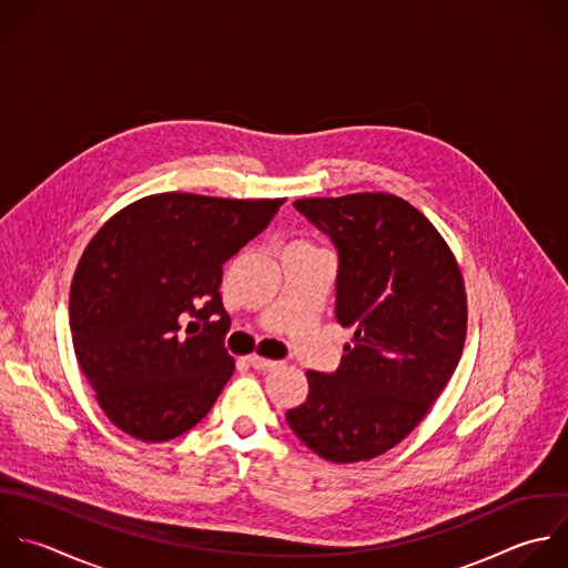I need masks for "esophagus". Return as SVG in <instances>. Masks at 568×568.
<instances>
[{
	"label": "esophagus",
	"instance_id": "esophagus-1",
	"mask_svg": "<svg viewBox=\"0 0 568 568\" xmlns=\"http://www.w3.org/2000/svg\"><path fill=\"white\" fill-rule=\"evenodd\" d=\"M247 363L256 369V372H272L276 369L281 363L278 361H270V358H261V356H250Z\"/></svg>",
	"mask_w": 568,
	"mask_h": 568
}]
</instances>
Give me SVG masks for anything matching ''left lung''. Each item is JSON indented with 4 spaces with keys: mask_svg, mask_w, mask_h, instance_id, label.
<instances>
[{
    "mask_svg": "<svg viewBox=\"0 0 568 568\" xmlns=\"http://www.w3.org/2000/svg\"><path fill=\"white\" fill-rule=\"evenodd\" d=\"M294 207L338 252L336 321L352 343L336 372H307V400L285 420L329 463L372 460L412 434L458 367L463 274L438 230L400 196L361 192Z\"/></svg>",
    "mask_w": 568,
    "mask_h": 568,
    "instance_id": "obj_1",
    "label": "left lung"
}]
</instances>
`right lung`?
<instances>
[{
	"label": "right lung",
	"instance_id": "add662e5",
	"mask_svg": "<svg viewBox=\"0 0 568 568\" xmlns=\"http://www.w3.org/2000/svg\"><path fill=\"white\" fill-rule=\"evenodd\" d=\"M285 199L152 194L88 243L70 285L79 367L108 420L143 443L201 423L234 374L223 338V263L258 236ZM185 315L204 329L180 332Z\"/></svg>",
	"mask_w": 568,
	"mask_h": 568
}]
</instances>
